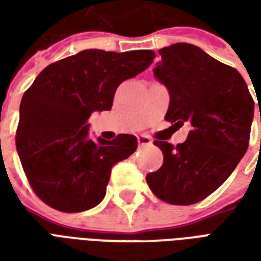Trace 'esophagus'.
I'll use <instances>...</instances> for the list:
<instances>
[{
	"label": "esophagus",
	"mask_w": 261,
	"mask_h": 261,
	"mask_svg": "<svg viewBox=\"0 0 261 261\" xmlns=\"http://www.w3.org/2000/svg\"><path fill=\"white\" fill-rule=\"evenodd\" d=\"M137 140H138V144H140L141 147L142 145H151V144H152V140L148 136H144V134L137 137Z\"/></svg>",
	"instance_id": "1"
}]
</instances>
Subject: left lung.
<instances>
[{
    "label": "left lung",
    "instance_id": "1",
    "mask_svg": "<svg viewBox=\"0 0 261 261\" xmlns=\"http://www.w3.org/2000/svg\"><path fill=\"white\" fill-rule=\"evenodd\" d=\"M159 56L153 74L170 96L165 119L179 127L190 121L192 130L176 147L153 141L164 165L147 183L162 201L190 205L215 192L246 153L254 102L235 68L197 46L176 43Z\"/></svg>",
    "mask_w": 261,
    "mask_h": 261
}]
</instances>
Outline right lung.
<instances>
[{"label": "right lung", "instance_id": "right-lung-1", "mask_svg": "<svg viewBox=\"0 0 261 261\" xmlns=\"http://www.w3.org/2000/svg\"><path fill=\"white\" fill-rule=\"evenodd\" d=\"M155 53L84 50L47 65L23 93L16 151L36 196L54 210L81 213L102 201L114 165L137 149V138L92 140L88 119L110 110L125 80L152 64Z\"/></svg>", "mask_w": 261, "mask_h": 261}]
</instances>
